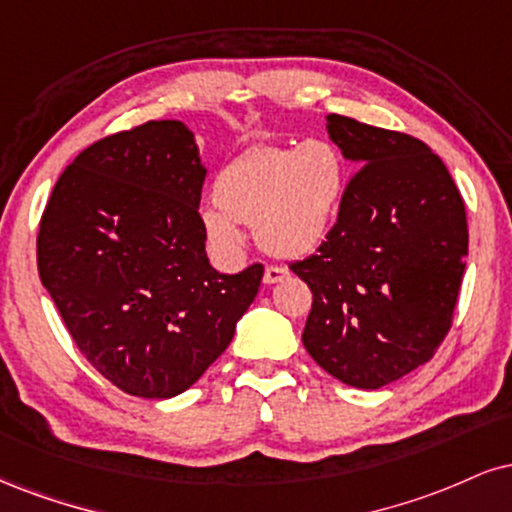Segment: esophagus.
I'll return each instance as SVG.
<instances>
[{
	"label": "esophagus",
	"mask_w": 512,
	"mask_h": 512,
	"mask_svg": "<svg viewBox=\"0 0 512 512\" xmlns=\"http://www.w3.org/2000/svg\"><path fill=\"white\" fill-rule=\"evenodd\" d=\"M288 276V269H283V267H274V264H269L267 269H264V283H267V286H272V283H279V281H283Z\"/></svg>",
	"instance_id": "esophagus-1"
}]
</instances>
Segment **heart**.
Listing matches in <instances>:
<instances>
[{
	"instance_id": "obj_1",
	"label": "heart",
	"mask_w": 512,
	"mask_h": 512,
	"mask_svg": "<svg viewBox=\"0 0 512 512\" xmlns=\"http://www.w3.org/2000/svg\"><path fill=\"white\" fill-rule=\"evenodd\" d=\"M346 186V157L329 140L252 147L214 178L217 205L202 209V231L226 262L243 255L240 224H255L276 257L310 255L334 233Z\"/></svg>"
}]
</instances>
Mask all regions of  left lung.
<instances>
[{"instance_id":"1","label":"left lung","mask_w":512,"mask_h":512,"mask_svg":"<svg viewBox=\"0 0 512 512\" xmlns=\"http://www.w3.org/2000/svg\"><path fill=\"white\" fill-rule=\"evenodd\" d=\"M326 131L360 169L329 240L291 264L312 291L303 343L331 377L381 389L432 360L451 331L465 202L422 140L338 114Z\"/></svg>"}]
</instances>
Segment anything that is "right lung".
Wrapping results in <instances>:
<instances>
[{"label":"right lung","instance_id":"add662e5","mask_svg":"<svg viewBox=\"0 0 512 512\" xmlns=\"http://www.w3.org/2000/svg\"><path fill=\"white\" fill-rule=\"evenodd\" d=\"M207 169L181 121L85 147L38 231V272L80 353L116 389L174 398L229 348L264 267L219 274L205 252Z\"/></svg>","mask_w":512,"mask_h":512}]
</instances>
